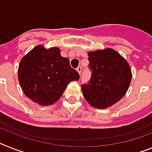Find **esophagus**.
Segmentation results:
<instances>
[{
    "mask_svg": "<svg viewBox=\"0 0 152 152\" xmlns=\"http://www.w3.org/2000/svg\"><path fill=\"white\" fill-rule=\"evenodd\" d=\"M81 71H82V67H81V66H78V67H77V71L78 72L79 75H81Z\"/></svg>",
    "mask_w": 152,
    "mask_h": 152,
    "instance_id": "obj_1",
    "label": "esophagus"
}]
</instances>
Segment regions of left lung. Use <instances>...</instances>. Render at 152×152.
I'll return each mask as SVG.
<instances>
[{"mask_svg": "<svg viewBox=\"0 0 152 152\" xmlns=\"http://www.w3.org/2000/svg\"><path fill=\"white\" fill-rule=\"evenodd\" d=\"M88 67L91 76L81 85L85 100L94 108L106 109L120 100L126 93L132 78L127 61L113 49L88 52Z\"/></svg>", "mask_w": 152, "mask_h": 152, "instance_id": "1", "label": "left lung"}]
</instances>
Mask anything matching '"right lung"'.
<instances>
[{
  "instance_id": "add662e5",
  "label": "right lung",
  "mask_w": 152,
  "mask_h": 152,
  "mask_svg": "<svg viewBox=\"0 0 152 152\" xmlns=\"http://www.w3.org/2000/svg\"><path fill=\"white\" fill-rule=\"evenodd\" d=\"M18 76L25 95L41 106L58 101L67 85L80 78L69 59L61 56L58 47L46 49L42 45L22 57Z\"/></svg>"
}]
</instances>
